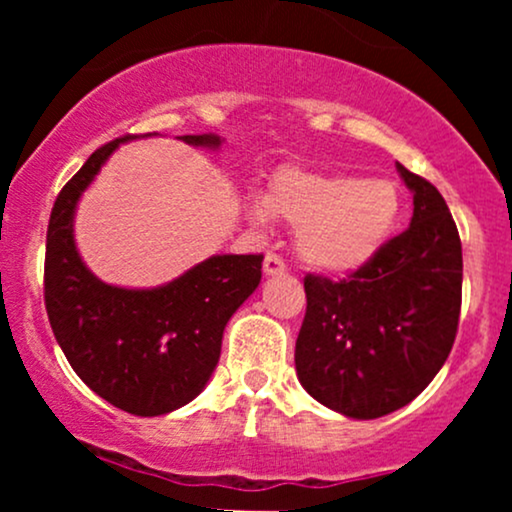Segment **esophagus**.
I'll return each instance as SVG.
<instances>
[{
  "instance_id": "esophagus-1",
  "label": "esophagus",
  "mask_w": 512,
  "mask_h": 512,
  "mask_svg": "<svg viewBox=\"0 0 512 512\" xmlns=\"http://www.w3.org/2000/svg\"><path fill=\"white\" fill-rule=\"evenodd\" d=\"M262 269H264V274H267V276L284 274V272H286V262L281 260V257L276 255V252H267V255H264Z\"/></svg>"
}]
</instances>
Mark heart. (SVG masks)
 I'll list each match as a JSON object with an SVG mask.
<instances>
[{
	"mask_svg": "<svg viewBox=\"0 0 512 512\" xmlns=\"http://www.w3.org/2000/svg\"><path fill=\"white\" fill-rule=\"evenodd\" d=\"M272 214L296 226V252L308 267L349 274L385 248L402 214V195L390 180L286 168L274 175L267 197L250 202L255 223Z\"/></svg>",
	"mask_w": 512,
	"mask_h": 512,
	"instance_id": "obj_1",
	"label": "heart"
}]
</instances>
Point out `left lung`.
Here are the masks:
<instances>
[{
	"mask_svg": "<svg viewBox=\"0 0 512 512\" xmlns=\"http://www.w3.org/2000/svg\"><path fill=\"white\" fill-rule=\"evenodd\" d=\"M414 192L411 226L349 279L305 276L296 373L310 397L349 419H378L419 397L457 334L462 243L445 199L397 163Z\"/></svg>",
	"mask_w": 512,
	"mask_h": 512,
	"instance_id": "left-lung-1",
	"label": "left lung"
}]
</instances>
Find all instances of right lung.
<instances>
[{
    "instance_id": "obj_1",
    "label": "right lung",
    "mask_w": 512,
    "mask_h": 512,
    "mask_svg": "<svg viewBox=\"0 0 512 512\" xmlns=\"http://www.w3.org/2000/svg\"><path fill=\"white\" fill-rule=\"evenodd\" d=\"M127 139L93 151L55 199L45 245V308L69 366L96 395L127 414L161 416L185 407L209 383L223 330L260 284L264 257L214 255L156 289H122L98 279L76 250L74 211ZM178 139L221 146L216 134Z\"/></svg>"
}]
</instances>
